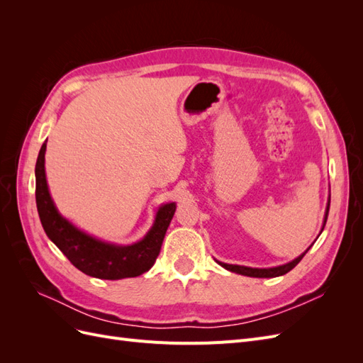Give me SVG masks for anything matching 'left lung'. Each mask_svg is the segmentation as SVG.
Segmentation results:
<instances>
[{"label": "left lung", "mask_w": 363, "mask_h": 363, "mask_svg": "<svg viewBox=\"0 0 363 363\" xmlns=\"http://www.w3.org/2000/svg\"><path fill=\"white\" fill-rule=\"evenodd\" d=\"M328 207H330V200H328L327 203V211H325V216H324V224H323V230H324V225L327 223V216H328ZM321 230V232H323ZM311 248V247H309ZM309 248H307L301 256H298L296 259H294L292 262L289 263H284V265H280V267H274V268H250V267H240V265H228V263H223V262H218L219 265H221L223 268L232 271V272H236V274H242V276H247V277H257V279H271V277H279V276H283V274L289 272L292 268H295L296 265H298L300 260L304 257V255L307 251H309Z\"/></svg>", "instance_id": "left-lung-1"}]
</instances>
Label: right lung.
Segmentation results:
<instances>
[{"instance_id":"add662e5","label":"right lung","mask_w":363,"mask_h":363,"mask_svg":"<svg viewBox=\"0 0 363 363\" xmlns=\"http://www.w3.org/2000/svg\"><path fill=\"white\" fill-rule=\"evenodd\" d=\"M47 140L40 147L36 162V206L43 230L72 265L86 276L119 280L147 272L160 252L164 233L175 212V203L159 207L155 224L144 239L131 245L108 244L92 238L65 219L54 206L45 177Z\"/></svg>"}]
</instances>
